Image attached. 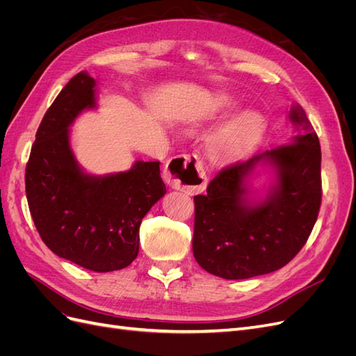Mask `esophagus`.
<instances>
[{"instance_id":"34e87169","label":"esophagus","mask_w":356,"mask_h":356,"mask_svg":"<svg viewBox=\"0 0 356 356\" xmlns=\"http://www.w3.org/2000/svg\"><path fill=\"white\" fill-rule=\"evenodd\" d=\"M165 181L172 188L195 195L204 190L208 179L197 154H179L168 161Z\"/></svg>"}]
</instances>
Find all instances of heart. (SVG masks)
<instances>
[{
    "mask_svg": "<svg viewBox=\"0 0 356 356\" xmlns=\"http://www.w3.org/2000/svg\"><path fill=\"white\" fill-rule=\"evenodd\" d=\"M222 115L221 108L212 106L207 114H203L200 124H208ZM266 132V118L263 114L254 110L239 113L225 122L209 139V147L218 157L232 159L241 156L260 141Z\"/></svg>",
    "mask_w": 356,
    "mask_h": 356,
    "instance_id": "heart-1",
    "label": "heart"
}]
</instances>
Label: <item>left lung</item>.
I'll use <instances>...</instances> for the list:
<instances>
[{
	"mask_svg": "<svg viewBox=\"0 0 356 356\" xmlns=\"http://www.w3.org/2000/svg\"><path fill=\"white\" fill-rule=\"evenodd\" d=\"M289 118L298 134L288 144L221 169L207 193L195 196L193 254L211 275L248 279L272 273L307 242L322 200L321 145L298 105ZM260 163L275 168L277 184L254 204L244 179Z\"/></svg>",
	"mask_w": 356,
	"mask_h": 356,
	"instance_id": "8db88e82",
	"label": "left lung"
}]
</instances>
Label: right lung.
Segmentation results:
<instances>
[{"label": "right lung", "mask_w": 356, "mask_h": 356, "mask_svg": "<svg viewBox=\"0 0 356 356\" xmlns=\"http://www.w3.org/2000/svg\"><path fill=\"white\" fill-rule=\"evenodd\" d=\"M95 80L81 71L42 117L26 163L29 212L50 251L92 272H114L139 251V225L165 196L160 161L138 160L127 172L84 174L70 145V126L93 108Z\"/></svg>", "instance_id": "1"}]
</instances>
